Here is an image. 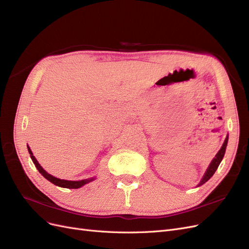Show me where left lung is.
<instances>
[{
  "label": "left lung",
  "mask_w": 249,
  "mask_h": 249,
  "mask_svg": "<svg viewBox=\"0 0 249 249\" xmlns=\"http://www.w3.org/2000/svg\"><path fill=\"white\" fill-rule=\"evenodd\" d=\"M228 141H229V136H227V138H225V140H224V142H223V144H222L221 148L219 149V152L217 153V155L215 156V158L212 160V162L210 163L209 167H208V169H207L205 175H203V177H202V178H201V180H200V183L198 184V186H200V185H202V184H205L206 182H208V180H209L211 178L213 177V175L215 173V171L217 170L218 166H219L220 162H221L222 159H223L224 154H225V149H227V145H228Z\"/></svg>",
  "instance_id": "left-lung-1"
}]
</instances>
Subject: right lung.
<instances>
[{
  "label": "right lung",
  "mask_w": 249,
  "mask_h": 249,
  "mask_svg": "<svg viewBox=\"0 0 249 249\" xmlns=\"http://www.w3.org/2000/svg\"><path fill=\"white\" fill-rule=\"evenodd\" d=\"M28 150H29L30 157H31L33 163L35 164V167L37 168V170H38L41 173V176H43L48 180H50L51 183H53V184L58 186V187L67 188V189H78V188H81L82 186H84V185L90 183V182H91V180L94 179V178H86V179H81V180H66V179H60L58 178L53 177V176H51L50 173H48L46 170H44L40 166V164L38 163V161L36 160V158L32 154V150L30 149L29 146H28Z\"/></svg>",
  "instance_id": "right-lung-1"
}]
</instances>
